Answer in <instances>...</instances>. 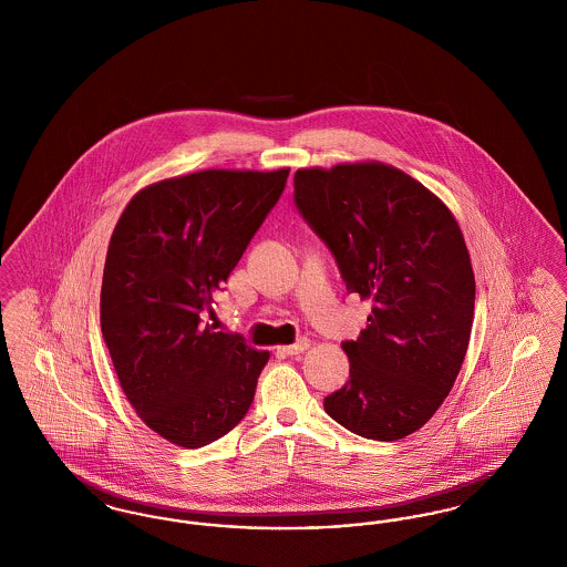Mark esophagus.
<instances>
[{
  "label": "esophagus",
  "instance_id": "esophagus-1",
  "mask_svg": "<svg viewBox=\"0 0 567 567\" xmlns=\"http://www.w3.org/2000/svg\"><path fill=\"white\" fill-rule=\"evenodd\" d=\"M308 349H310L308 338H301V340H297L296 344H289V347H280V351L285 354H299V352L308 351Z\"/></svg>",
  "mask_w": 567,
  "mask_h": 567
}]
</instances>
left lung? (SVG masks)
Returning a JSON list of instances; mask_svg holds the SVG:
<instances>
[{"label":"left lung","mask_w":567,"mask_h":567,"mask_svg":"<svg viewBox=\"0 0 567 567\" xmlns=\"http://www.w3.org/2000/svg\"><path fill=\"white\" fill-rule=\"evenodd\" d=\"M293 185L347 289L372 301L368 329L342 344L351 380L324 412L357 435L402 440L451 393L470 344L476 282L457 218L389 163L301 167Z\"/></svg>","instance_id":"left-lung-1"}]
</instances>
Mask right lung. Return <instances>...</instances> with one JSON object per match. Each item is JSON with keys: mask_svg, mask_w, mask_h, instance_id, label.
Here are the masks:
<instances>
[{"mask_svg": "<svg viewBox=\"0 0 567 567\" xmlns=\"http://www.w3.org/2000/svg\"><path fill=\"white\" fill-rule=\"evenodd\" d=\"M289 167L202 169L137 190L110 238L100 319L135 414L163 440L199 449L231 432L270 359L213 331L210 310L278 202Z\"/></svg>", "mask_w": 567, "mask_h": 567, "instance_id": "1", "label": "right lung"}]
</instances>
